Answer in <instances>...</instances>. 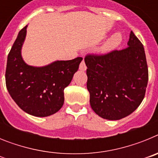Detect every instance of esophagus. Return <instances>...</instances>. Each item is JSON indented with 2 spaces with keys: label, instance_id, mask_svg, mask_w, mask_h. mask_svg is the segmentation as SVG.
<instances>
[{
  "label": "esophagus",
  "instance_id": "esophagus-1",
  "mask_svg": "<svg viewBox=\"0 0 158 158\" xmlns=\"http://www.w3.org/2000/svg\"><path fill=\"white\" fill-rule=\"evenodd\" d=\"M86 69H87V67H86L85 63V61L83 60V61L81 62L80 65H79V69H80V70H82V71H85V70H86Z\"/></svg>",
  "mask_w": 158,
  "mask_h": 158
}]
</instances>
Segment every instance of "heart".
Returning <instances> with one entry per match:
<instances>
[{
    "label": "heart",
    "instance_id": "1",
    "mask_svg": "<svg viewBox=\"0 0 158 158\" xmlns=\"http://www.w3.org/2000/svg\"><path fill=\"white\" fill-rule=\"evenodd\" d=\"M123 40V36L120 33H115L113 35H111V37L105 42V43L103 44V45L100 47V51L101 54H107V53H109L111 51H114L115 49H116L118 46L120 45L121 43H122Z\"/></svg>",
    "mask_w": 158,
    "mask_h": 158
}]
</instances>
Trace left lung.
<instances>
[{"instance_id":"8db88e82","label":"left lung","mask_w":158,"mask_h":158,"mask_svg":"<svg viewBox=\"0 0 158 158\" xmlns=\"http://www.w3.org/2000/svg\"><path fill=\"white\" fill-rule=\"evenodd\" d=\"M126 49L104 55H87V89L96 115L118 120L131 115L144 99L148 67L143 45L133 31Z\"/></svg>"}]
</instances>
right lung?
<instances>
[{
  "label": "right lung",
  "mask_w": 158,
  "mask_h": 158,
  "mask_svg": "<svg viewBox=\"0 0 158 158\" xmlns=\"http://www.w3.org/2000/svg\"><path fill=\"white\" fill-rule=\"evenodd\" d=\"M27 27V25L19 32L8 55L6 87L23 111L36 117H47L63 105L64 89L77 71L82 58L54 61L43 66L27 65L21 54Z\"/></svg>",
  "instance_id": "right-lung-1"
}]
</instances>
